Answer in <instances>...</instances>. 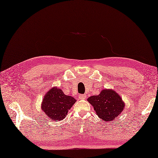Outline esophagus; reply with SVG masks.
<instances>
[{
    "label": "esophagus",
    "instance_id": "1",
    "mask_svg": "<svg viewBox=\"0 0 158 158\" xmlns=\"http://www.w3.org/2000/svg\"><path fill=\"white\" fill-rule=\"evenodd\" d=\"M79 99H81V100H84V99H85V98H86V94L79 95Z\"/></svg>",
    "mask_w": 158,
    "mask_h": 158
}]
</instances>
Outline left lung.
Segmentation results:
<instances>
[{
    "mask_svg": "<svg viewBox=\"0 0 158 158\" xmlns=\"http://www.w3.org/2000/svg\"><path fill=\"white\" fill-rule=\"evenodd\" d=\"M88 100L97 115L106 122L117 118L124 108L122 99L112 89H103L98 96H90Z\"/></svg>",
    "mask_w": 158,
    "mask_h": 158,
    "instance_id": "8db88e82",
    "label": "left lung"
}]
</instances>
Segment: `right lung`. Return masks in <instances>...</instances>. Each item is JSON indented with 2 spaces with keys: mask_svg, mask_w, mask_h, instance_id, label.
<instances>
[{
  "mask_svg": "<svg viewBox=\"0 0 158 158\" xmlns=\"http://www.w3.org/2000/svg\"><path fill=\"white\" fill-rule=\"evenodd\" d=\"M75 102L76 100L72 96H66L60 89L53 88L43 98L42 110L50 119L62 120Z\"/></svg>",
  "mask_w": 158,
  "mask_h": 158,
  "instance_id": "add662e5",
  "label": "right lung"
}]
</instances>
